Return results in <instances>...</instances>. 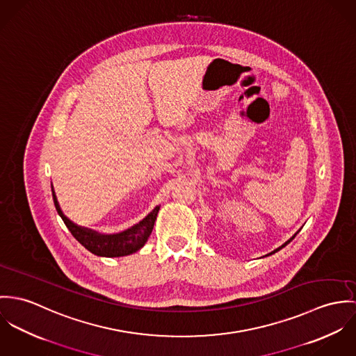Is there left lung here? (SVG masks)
<instances>
[{
  "mask_svg": "<svg viewBox=\"0 0 356 356\" xmlns=\"http://www.w3.org/2000/svg\"><path fill=\"white\" fill-rule=\"evenodd\" d=\"M299 231H300V229H299ZM299 231H298V232H296V234H295V235H293V236L291 237V238H288V240H286V241H285V243H284V244H282V245H280V247H278V248H276V250H275V251H272V252H269V254H268V255H265V257H269V255H272V254H275V252H277V251H280V250H281V248H284V247H285V245H286V244H288V243H291V241H292V240H293V237L296 236V235H298V234H299Z\"/></svg>",
  "mask_w": 356,
  "mask_h": 356,
  "instance_id": "left-lung-1",
  "label": "left lung"
}]
</instances>
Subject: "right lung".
Returning a JSON list of instances; mask_svg holds the SVG:
<instances>
[{
	"instance_id": "obj_1",
	"label": "right lung",
	"mask_w": 356,
	"mask_h": 356,
	"mask_svg": "<svg viewBox=\"0 0 356 356\" xmlns=\"http://www.w3.org/2000/svg\"><path fill=\"white\" fill-rule=\"evenodd\" d=\"M51 194H53L54 206L58 216L63 218L64 224L67 225V228L70 229V232L74 235V237L84 248H87L94 255L106 257V258L125 257L140 250L153 232L154 222L159 211V206H156L142 221H139L134 227L119 234L106 235V234H99L97 231L80 227L74 221H71L60 207V203L53 190V184H51Z\"/></svg>"
}]
</instances>
